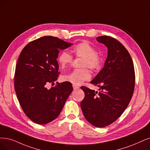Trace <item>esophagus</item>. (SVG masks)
I'll return each mask as SVG.
<instances>
[{
    "instance_id": "esophagus-1",
    "label": "esophagus",
    "mask_w": 150,
    "mask_h": 150,
    "mask_svg": "<svg viewBox=\"0 0 150 150\" xmlns=\"http://www.w3.org/2000/svg\"><path fill=\"white\" fill-rule=\"evenodd\" d=\"M73 88H74V90H78L79 87V86H77L76 85H73Z\"/></svg>"
}]
</instances>
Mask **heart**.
Here are the masks:
<instances>
[{"mask_svg": "<svg viewBox=\"0 0 150 150\" xmlns=\"http://www.w3.org/2000/svg\"><path fill=\"white\" fill-rule=\"evenodd\" d=\"M77 57L83 58L81 67H88L92 70H97L101 67L102 59L97 54L96 49L89 43L86 42H81L74 47L72 50ZM60 67L65 68L72 62V57L65 51L61 52L57 58ZM91 74L87 68L75 69L71 73L63 75L62 80L69 81L74 85H79L85 81L90 80Z\"/></svg>", "mask_w": 150, "mask_h": 150, "instance_id": "b5f03b06", "label": "heart"}]
</instances>
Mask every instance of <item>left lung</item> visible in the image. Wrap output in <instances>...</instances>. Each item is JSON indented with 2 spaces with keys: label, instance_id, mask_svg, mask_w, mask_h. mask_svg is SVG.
<instances>
[{
  "label": "left lung",
  "instance_id": "8db88e82",
  "mask_svg": "<svg viewBox=\"0 0 150 150\" xmlns=\"http://www.w3.org/2000/svg\"><path fill=\"white\" fill-rule=\"evenodd\" d=\"M96 40L108 49L104 67L91 81L99 87V91L81 86L85 96L80 105L87 121L96 127H104L117 120L128 106L135 75L130 55L119 41L107 36H99Z\"/></svg>",
  "mask_w": 150,
  "mask_h": 150
}]
</instances>
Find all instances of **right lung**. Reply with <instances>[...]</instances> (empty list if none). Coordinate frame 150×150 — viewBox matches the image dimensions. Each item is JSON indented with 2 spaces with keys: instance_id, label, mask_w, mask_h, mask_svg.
I'll list each match as a JSON object with an SVG mask.
<instances>
[{
  "instance_id": "obj_1",
  "label": "right lung",
  "mask_w": 150,
  "mask_h": 150,
  "mask_svg": "<svg viewBox=\"0 0 150 150\" xmlns=\"http://www.w3.org/2000/svg\"><path fill=\"white\" fill-rule=\"evenodd\" d=\"M71 46L58 38L43 36L31 41L22 50L16 65L15 90L27 117L38 124L56 119L73 91L64 81L47 89L59 76L57 61L60 50Z\"/></svg>"
}]
</instances>
